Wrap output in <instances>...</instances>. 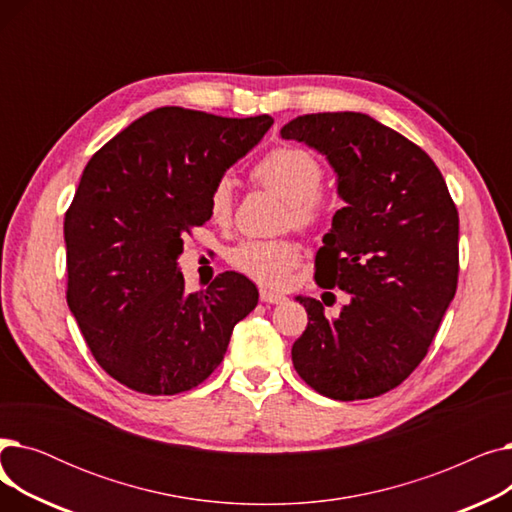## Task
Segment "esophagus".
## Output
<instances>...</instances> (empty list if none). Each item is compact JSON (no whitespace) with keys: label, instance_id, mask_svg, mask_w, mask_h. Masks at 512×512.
I'll return each instance as SVG.
<instances>
[{"label":"esophagus","instance_id":"obj_1","mask_svg":"<svg viewBox=\"0 0 512 512\" xmlns=\"http://www.w3.org/2000/svg\"><path fill=\"white\" fill-rule=\"evenodd\" d=\"M259 299H261L263 303H272V305H278V303H284V301H286L284 294L274 292V290H267V288H261V290H259Z\"/></svg>","mask_w":512,"mask_h":512}]
</instances>
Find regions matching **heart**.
<instances>
[{
    "label": "heart",
    "mask_w": 512,
    "mask_h": 512,
    "mask_svg": "<svg viewBox=\"0 0 512 512\" xmlns=\"http://www.w3.org/2000/svg\"><path fill=\"white\" fill-rule=\"evenodd\" d=\"M257 184L284 199V224L299 230H315L328 224L338 209L336 197L321 186L324 166L305 147L278 145L267 151L251 170ZM209 215L215 224H228L234 211L232 182L215 180L207 197ZM228 261L238 272L265 284L284 286L301 261V249L288 238L242 240L230 249Z\"/></svg>",
    "instance_id": "obj_1"
}]
</instances>
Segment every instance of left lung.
<instances>
[{"label": "left lung", "instance_id": "left-lung-1", "mask_svg": "<svg viewBox=\"0 0 512 512\" xmlns=\"http://www.w3.org/2000/svg\"><path fill=\"white\" fill-rule=\"evenodd\" d=\"M282 139L324 153L338 209L315 257L321 288L351 292L336 319L299 297L309 324L292 363L319 394L363 400L405 382L429 351L459 282V211L421 147L359 112L294 118Z\"/></svg>", "mask_w": 512, "mask_h": 512}]
</instances>
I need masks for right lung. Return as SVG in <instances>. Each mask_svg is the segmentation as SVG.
Here are the masks:
<instances>
[{
  "label": "right lung",
  "mask_w": 512,
  "mask_h": 512,
  "mask_svg": "<svg viewBox=\"0 0 512 512\" xmlns=\"http://www.w3.org/2000/svg\"><path fill=\"white\" fill-rule=\"evenodd\" d=\"M272 124L166 105L89 159L64 220L66 299L95 361L122 386L149 396L197 388L255 309V284L236 272L186 294L176 259L182 236L211 218L213 182Z\"/></svg>",
  "instance_id": "obj_1"
}]
</instances>
